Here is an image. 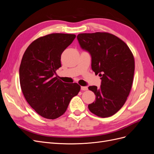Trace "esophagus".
<instances>
[{"label": "esophagus", "instance_id": "esophagus-1", "mask_svg": "<svg viewBox=\"0 0 154 154\" xmlns=\"http://www.w3.org/2000/svg\"><path fill=\"white\" fill-rule=\"evenodd\" d=\"M81 90L82 91H87V90H88V87H85V86H82L81 87Z\"/></svg>", "mask_w": 154, "mask_h": 154}]
</instances>
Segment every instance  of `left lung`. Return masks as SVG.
Listing matches in <instances>:
<instances>
[{"label":"left lung","instance_id":"obj_1","mask_svg":"<svg viewBox=\"0 0 154 154\" xmlns=\"http://www.w3.org/2000/svg\"><path fill=\"white\" fill-rule=\"evenodd\" d=\"M77 39L81 48L91 56L92 71L101 77L100 88L88 87L96 95L88 109L99 117H110L123 106L131 90L134 56L123 40L108 32L80 33Z\"/></svg>","mask_w":154,"mask_h":154}]
</instances>
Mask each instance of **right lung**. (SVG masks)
<instances>
[{
    "label": "right lung",
    "instance_id": "1",
    "mask_svg": "<svg viewBox=\"0 0 154 154\" xmlns=\"http://www.w3.org/2000/svg\"><path fill=\"white\" fill-rule=\"evenodd\" d=\"M75 38V35L63 33L42 36L23 55L19 69L21 89L27 103L43 118L54 119L63 115L80 91L78 83H66L54 77L62 66V53Z\"/></svg>",
    "mask_w": 154,
    "mask_h": 154
}]
</instances>
